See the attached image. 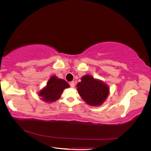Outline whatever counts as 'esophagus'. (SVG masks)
<instances>
[{
  "label": "esophagus",
  "mask_w": 151,
  "mask_h": 151,
  "mask_svg": "<svg viewBox=\"0 0 151 151\" xmlns=\"http://www.w3.org/2000/svg\"><path fill=\"white\" fill-rule=\"evenodd\" d=\"M70 86L71 88H74V87L75 86V82H74V81L71 82V83H70Z\"/></svg>",
  "instance_id": "esophagus-1"
}]
</instances>
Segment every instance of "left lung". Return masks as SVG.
<instances>
[{
  "instance_id": "left-lung-1",
  "label": "left lung",
  "mask_w": 151,
  "mask_h": 151,
  "mask_svg": "<svg viewBox=\"0 0 151 151\" xmlns=\"http://www.w3.org/2000/svg\"><path fill=\"white\" fill-rule=\"evenodd\" d=\"M81 79L76 87L81 98L90 106H101L108 97L109 86L89 74L83 76Z\"/></svg>"
}]
</instances>
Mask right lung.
Instances as JSON below:
<instances>
[{
  "label": "right lung",
  "instance_id": "right-lung-1",
  "mask_svg": "<svg viewBox=\"0 0 151 151\" xmlns=\"http://www.w3.org/2000/svg\"><path fill=\"white\" fill-rule=\"evenodd\" d=\"M67 82L56 76L50 77L47 85L38 93V96L46 103H53L60 98L63 90L69 88Z\"/></svg>",
  "mask_w": 151,
  "mask_h": 151
}]
</instances>
